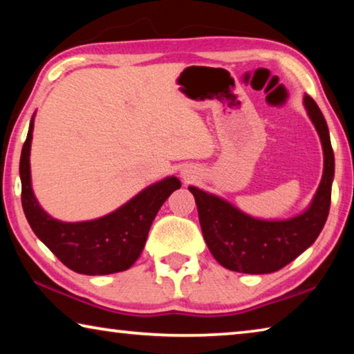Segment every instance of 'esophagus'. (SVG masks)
I'll use <instances>...</instances> for the list:
<instances>
[{
    "label": "esophagus",
    "mask_w": 354,
    "mask_h": 354,
    "mask_svg": "<svg viewBox=\"0 0 354 354\" xmlns=\"http://www.w3.org/2000/svg\"><path fill=\"white\" fill-rule=\"evenodd\" d=\"M181 176H183L184 181H189V179L194 178V175H192V171H190V170H187V169L181 170Z\"/></svg>",
    "instance_id": "1"
}]
</instances>
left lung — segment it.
<instances>
[{
	"label": "left lung",
	"mask_w": 354,
	"mask_h": 354,
	"mask_svg": "<svg viewBox=\"0 0 354 354\" xmlns=\"http://www.w3.org/2000/svg\"><path fill=\"white\" fill-rule=\"evenodd\" d=\"M303 104L323 148L322 181L306 211L286 220L256 218L218 195L189 185L207 248L227 270L250 274L278 272L306 251L325 226L331 205L334 153L319 106L309 95H304Z\"/></svg>",
	"instance_id": "8db88e82"
}]
</instances>
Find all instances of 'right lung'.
<instances>
[{
	"label": "right lung",
	"mask_w": 354,
	"mask_h": 354,
	"mask_svg": "<svg viewBox=\"0 0 354 354\" xmlns=\"http://www.w3.org/2000/svg\"><path fill=\"white\" fill-rule=\"evenodd\" d=\"M34 115L20 158L21 205L34 234L76 273L97 277L128 270L142 254L156 214L173 192L181 187V181L176 176L160 179L100 218L73 223L53 218L39 205L31 183L29 156Z\"/></svg>",
	"instance_id": "1"
}]
</instances>
